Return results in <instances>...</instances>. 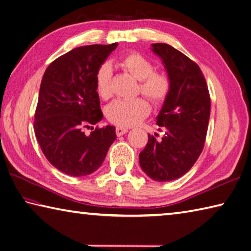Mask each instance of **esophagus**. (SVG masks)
<instances>
[{"mask_svg": "<svg viewBox=\"0 0 251 251\" xmlns=\"http://www.w3.org/2000/svg\"><path fill=\"white\" fill-rule=\"evenodd\" d=\"M128 131V128H126V127H122V126H117L116 127V135L117 136H123L126 132Z\"/></svg>", "mask_w": 251, "mask_h": 251, "instance_id": "esophagus-1", "label": "esophagus"}]
</instances>
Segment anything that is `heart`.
I'll return each mask as SVG.
<instances>
[{
  "label": "heart",
  "instance_id": "1",
  "mask_svg": "<svg viewBox=\"0 0 251 251\" xmlns=\"http://www.w3.org/2000/svg\"><path fill=\"white\" fill-rule=\"evenodd\" d=\"M120 66L139 80V91L155 104L163 103L171 90L169 77L164 74L154 72V66L148 58L138 53H128L119 61ZM112 66L103 63L95 75L96 91L101 99L111 97ZM150 104L144 98L132 100L117 99L106 107V117L110 122L120 126H132L138 124L149 114Z\"/></svg>",
  "mask_w": 251,
  "mask_h": 251
}]
</instances>
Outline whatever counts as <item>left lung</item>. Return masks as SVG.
I'll return each instance as SVG.
<instances>
[{
    "instance_id": "left-lung-1",
    "label": "left lung",
    "mask_w": 251,
    "mask_h": 251,
    "mask_svg": "<svg viewBox=\"0 0 251 251\" xmlns=\"http://www.w3.org/2000/svg\"><path fill=\"white\" fill-rule=\"evenodd\" d=\"M165 67L171 90L156 116L161 139L148 134L139 153L142 171L156 181H171L193 168L204 147L211 101L199 66L166 43L151 44ZM156 135V134H155Z\"/></svg>"
}]
</instances>
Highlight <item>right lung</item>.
Instances as JSON below:
<instances>
[{"label": "right lung", "mask_w": 251, "mask_h": 251, "mask_svg": "<svg viewBox=\"0 0 251 251\" xmlns=\"http://www.w3.org/2000/svg\"><path fill=\"white\" fill-rule=\"evenodd\" d=\"M117 43L73 49L44 72L33 128L48 161L67 175H89L104 161L116 139L115 127L93 129L102 117L95 75ZM91 128L86 135L83 129Z\"/></svg>", "instance_id": "right-lung-1"}]
</instances>
